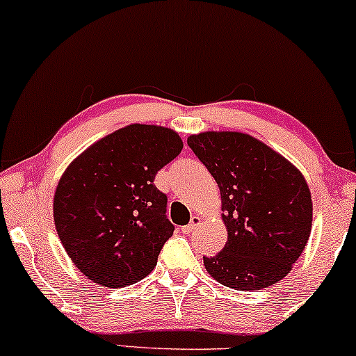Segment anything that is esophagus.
<instances>
[{"instance_id":"obj_1","label":"esophagus","mask_w":356,"mask_h":356,"mask_svg":"<svg viewBox=\"0 0 356 356\" xmlns=\"http://www.w3.org/2000/svg\"><path fill=\"white\" fill-rule=\"evenodd\" d=\"M200 222H202V218L199 217V215H193V217L191 218V223H188L187 227H184L182 232H184V233H192L193 230H195L197 227H199Z\"/></svg>"}]
</instances>
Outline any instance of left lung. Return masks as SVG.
I'll use <instances>...</instances> for the list:
<instances>
[{
  "label": "left lung",
  "mask_w": 356,
  "mask_h": 356,
  "mask_svg": "<svg viewBox=\"0 0 356 356\" xmlns=\"http://www.w3.org/2000/svg\"><path fill=\"white\" fill-rule=\"evenodd\" d=\"M187 145L218 184L228 240L207 273L236 291L286 277L307 245L312 195L302 172L258 138L240 131L191 134Z\"/></svg>",
  "instance_id": "8db88e82"
}]
</instances>
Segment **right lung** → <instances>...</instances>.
<instances>
[{
    "instance_id": "right-lung-1",
    "label": "right lung",
    "mask_w": 356,
    "mask_h": 356,
    "mask_svg": "<svg viewBox=\"0 0 356 356\" xmlns=\"http://www.w3.org/2000/svg\"><path fill=\"white\" fill-rule=\"evenodd\" d=\"M177 131L134 123L106 134L75 157L54 193V223L62 246L85 277L124 287L146 277L174 225L157 170L181 154Z\"/></svg>"
}]
</instances>
